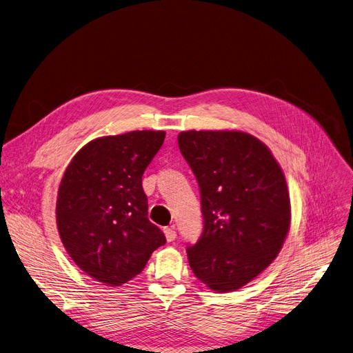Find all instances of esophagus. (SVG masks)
I'll return each mask as SVG.
<instances>
[{
    "mask_svg": "<svg viewBox=\"0 0 353 353\" xmlns=\"http://www.w3.org/2000/svg\"><path fill=\"white\" fill-rule=\"evenodd\" d=\"M165 235H166L168 242H173V241L177 238V234H176V231H174V227H168V228H165Z\"/></svg>",
    "mask_w": 353,
    "mask_h": 353,
    "instance_id": "34e87169",
    "label": "esophagus"
}]
</instances>
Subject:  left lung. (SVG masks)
Wrapping results in <instances>:
<instances>
[{
	"label": "left lung",
	"instance_id": "1",
	"mask_svg": "<svg viewBox=\"0 0 353 353\" xmlns=\"http://www.w3.org/2000/svg\"><path fill=\"white\" fill-rule=\"evenodd\" d=\"M179 148L201 194L204 231L187 246L191 270L211 290L234 292L262 273L290 228V197L269 148L239 131H187Z\"/></svg>",
	"mask_w": 353,
	"mask_h": 353
}]
</instances>
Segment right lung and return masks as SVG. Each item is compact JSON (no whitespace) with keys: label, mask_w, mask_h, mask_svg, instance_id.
<instances>
[{"label":"right lung","mask_w":353,"mask_h":353,"mask_svg":"<svg viewBox=\"0 0 353 353\" xmlns=\"http://www.w3.org/2000/svg\"><path fill=\"white\" fill-rule=\"evenodd\" d=\"M163 131L94 139L73 157L59 185L56 222L73 262L88 276L121 285L166 243L148 219L142 176L162 148Z\"/></svg>","instance_id":"add662e5"}]
</instances>
